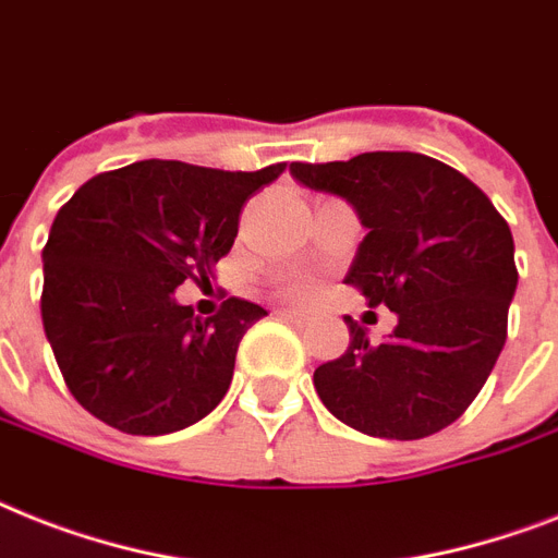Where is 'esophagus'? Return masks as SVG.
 I'll list each match as a JSON object with an SVG mask.
<instances>
[{"label": "esophagus", "instance_id": "esophagus-1", "mask_svg": "<svg viewBox=\"0 0 558 558\" xmlns=\"http://www.w3.org/2000/svg\"><path fill=\"white\" fill-rule=\"evenodd\" d=\"M280 315L289 320H294V324H310V320H315V312L298 310V306H287V310H280Z\"/></svg>", "mask_w": 558, "mask_h": 558}]
</instances>
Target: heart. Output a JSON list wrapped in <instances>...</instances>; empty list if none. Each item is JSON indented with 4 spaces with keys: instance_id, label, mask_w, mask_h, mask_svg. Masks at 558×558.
Returning <instances> with one entry per match:
<instances>
[{
    "instance_id": "obj_1",
    "label": "heart",
    "mask_w": 558,
    "mask_h": 558,
    "mask_svg": "<svg viewBox=\"0 0 558 558\" xmlns=\"http://www.w3.org/2000/svg\"><path fill=\"white\" fill-rule=\"evenodd\" d=\"M298 289H301V287H298Z\"/></svg>"
}]
</instances>
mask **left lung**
Wrapping results in <instances>:
<instances>
[{
  "label": "left lung",
  "instance_id": "1",
  "mask_svg": "<svg viewBox=\"0 0 558 558\" xmlns=\"http://www.w3.org/2000/svg\"><path fill=\"white\" fill-rule=\"evenodd\" d=\"M289 171L355 208L366 238L343 280L398 315L381 343L343 318L350 347L315 369L324 407L375 438L412 441L450 427L507 341L519 283L507 220L473 180L427 154L366 151Z\"/></svg>",
  "mask_w": 558,
  "mask_h": 558
}]
</instances>
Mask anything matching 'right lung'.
Listing matches in <instances>:
<instances>
[{"label":"right lung","mask_w":558,"mask_h":558,"mask_svg":"<svg viewBox=\"0 0 558 558\" xmlns=\"http://www.w3.org/2000/svg\"><path fill=\"white\" fill-rule=\"evenodd\" d=\"M283 169L140 160L90 177L59 208L43 248V324L90 415L129 436H166L223 401L240 338L266 310L229 298L203 320L174 289L211 275L243 203Z\"/></svg>","instance_id":"1"}]
</instances>
